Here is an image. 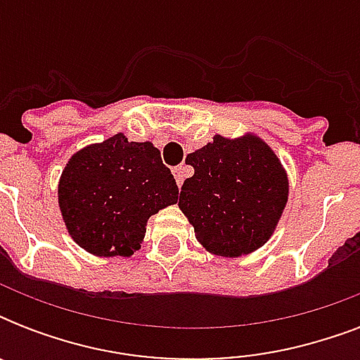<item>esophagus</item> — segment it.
<instances>
[{"label": "esophagus", "mask_w": 360, "mask_h": 360, "mask_svg": "<svg viewBox=\"0 0 360 360\" xmlns=\"http://www.w3.org/2000/svg\"><path fill=\"white\" fill-rule=\"evenodd\" d=\"M174 175L175 181H177V185H183V181H185V166H175L174 168Z\"/></svg>", "instance_id": "1"}]
</instances>
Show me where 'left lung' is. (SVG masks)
Returning a JSON list of instances; mask_svg holds the SVG:
<instances>
[{"mask_svg":"<svg viewBox=\"0 0 360 360\" xmlns=\"http://www.w3.org/2000/svg\"><path fill=\"white\" fill-rule=\"evenodd\" d=\"M186 162L194 175L181 186L179 207L196 239L226 257L265 245L288 202V175L271 147L256 136H214Z\"/></svg>","mask_w":360,"mask_h":360,"instance_id":"8db88e82","label":"left lung"}]
</instances>
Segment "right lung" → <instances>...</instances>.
<instances>
[{
    "instance_id": "obj_1",
    "label": "right lung",
    "mask_w": 360,
    "mask_h": 360,
    "mask_svg": "<svg viewBox=\"0 0 360 360\" xmlns=\"http://www.w3.org/2000/svg\"><path fill=\"white\" fill-rule=\"evenodd\" d=\"M59 209L70 237L95 256H130L149 217L177 202L174 175L149 141L115 134L82 149L59 181Z\"/></svg>"
}]
</instances>
